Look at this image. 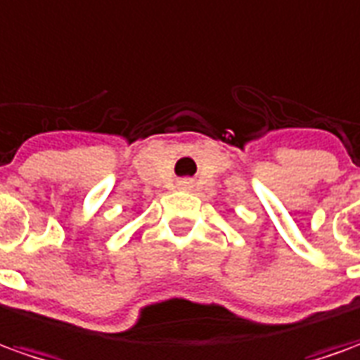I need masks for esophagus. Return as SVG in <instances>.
Wrapping results in <instances>:
<instances>
[{
	"instance_id": "1",
	"label": "esophagus",
	"mask_w": 360,
	"mask_h": 360,
	"mask_svg": "<svg viewBox=\"0 0 360 360\" xmlns=\"http://www.w3.org/2000/svg\"><path fill=\"white\" fill-rule=\"evenodd\" d=\"M189 187H191V183L187 179L179 181V189H189Z\"/></svg>"
}]
</instances>
